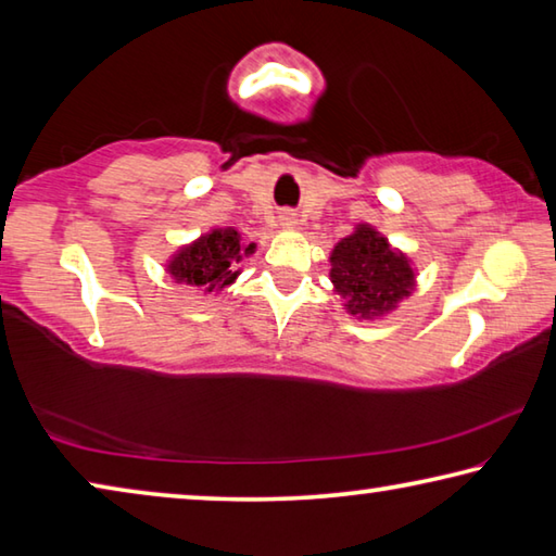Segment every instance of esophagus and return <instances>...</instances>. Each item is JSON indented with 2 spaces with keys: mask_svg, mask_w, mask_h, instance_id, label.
Returning a JSON list of instances; mask_svg holds the SVG:
<instances>
[{
  "mask_svg": "<svg viewBox=\"0 0 556 556\" xmlns=\"http://www.w3.org/2000/svg\"><path fill=\"white\" fill-rule=\"evenodd\" d=\"M281 225H287V228H291V225H296V218H294V215H285V218H281Z\"/></svg>",
  "mask_w": 556,
  "mask_h": 556,
  "instance_id": "esophagus-1",
  "label": "esophagus"
}]
</instances>
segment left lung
<instances>
[{"label":"left lung","instance_id":"left-lung-1","mask_svg":"<svg viewBox=\"0 0 556 556\" xmlns=\"http://www.w3.org/2000/svg\"><path fill=\"white\" fill-rule=\"evenodd\" d=\"M331 281L348 312L375 318L392 312L414 289V271L402 252L370 225H357L331 252Z\"/></svg>","mask_w":556,"mask_h":556}]
</instances>
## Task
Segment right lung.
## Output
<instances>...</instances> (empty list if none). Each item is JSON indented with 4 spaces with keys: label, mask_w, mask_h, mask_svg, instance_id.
<instances>
[{
    "label": "right lung",
    "mask_w": 556,
    "mask_h": 556,
    "mask_svg": "<svg viewBox=\"0 0 556 556\" xmlns=\"http://www.w3.org/2000/svg\"><path fill=\"white\" fill-rule=\"evenodd\" d=\"M252 252H255V242L242 244L238 230L218 228L178 250L168 262V275L184 285L201 287L203 291L225 289L240 275L238 262Z\"/></svg>",
    "instance_id": "right-lung-1"
}]
</instances>
